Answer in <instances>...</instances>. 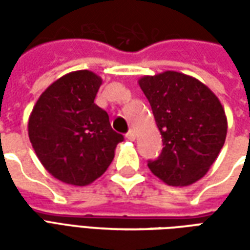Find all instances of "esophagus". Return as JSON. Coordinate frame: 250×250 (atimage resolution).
I'll list each match as a JSON object with an SVG mask.
<instances>
[{
    "label": "esophagus",
    "instance_id": "obj_1",
    "mask_svg": "<svg viewBox=\"0 0 250 250\" xmlns=\"http://www.w3.org/2000/svg\"><path fill=\"white\" fill-rule=\"evenodd\" d=\"M125 138L128 139V141H135V138H136V134H135V131L134 130H130L127 134H125Z\"/></svg>",
    "mask_w": 250,
    "mask_h": 250
}]
</instances>
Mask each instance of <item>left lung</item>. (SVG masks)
<instances>
[{
  "instance_id": "left-lung-1",
  "label": "left lung",
  "mask_w": 250,
  "mask_h": 250,
  "mask_svg": "<svg viewBox=\"0 0 250 250\" xmlns=\"http://www.w3.org/2000/svg\"><path fill=\"white\" fill-rule=\"evenodd\" d=\"M151 105L163 150L148 168L170 186H188L209 171L225 143L222 104L195 77L166 71L139 79Z\"/></svg>"
}]
</instances>
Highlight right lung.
Returning <instances> with one entry per match:
<instances>
[{
	"instance_id": "add662e5",
	"label": "right lung",
	"mask_w": 250,
	"mask_h": 250,
	"mask_svg": "<svg viewBox=\"0 0 250 250\" xmlns=\"http://www.w3.org/2000/svg\"><path fill=\"white\" fill-rule=\"evenodd\" d=\"M102 77L87 69L69 72L41 93L28 122L37 158L64 184L85 186L108 168L123 135L98 107Z\"/></svg>"
}]
</instances>
